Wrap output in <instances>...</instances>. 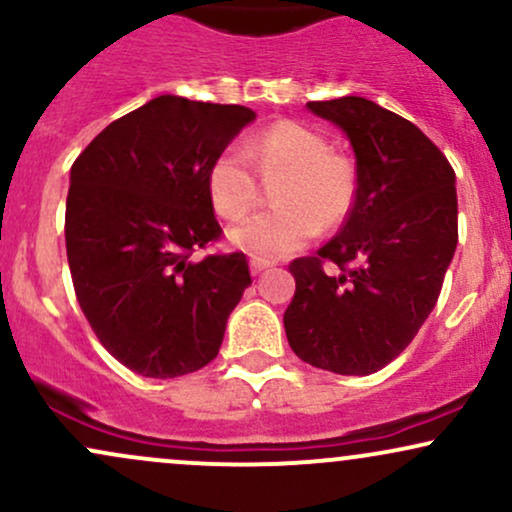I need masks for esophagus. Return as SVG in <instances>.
Segmentation results:
<instances>
[{
    "label": "esophagus",
    "mask_w": 512,
    "mask_h": 512,
    "mask_svg": "<svg viewBox=\"0 0 512 512\" xmlns=\"http://www.w3.org/2000/svg\"><path fill=\"white\" fill-rule=\"evenodd\" d=\"M269 267H274V262L264 260V257H252V260H250V272L252 274H262L264 269H269Z\"/></svg>",
    "instance_id": "1"
}]
</instances>
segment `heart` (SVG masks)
<instances>
[{
	"instance_id": "1",
	"label": "heart",
	"mask_w": 512,
	"mask_h": 512,
	"mask_svg": "<svg viewBox=\"0 0 512 512\" xmlns=\"http://www.w3.org/2000/svg\"><path fill=\"white\" fill-rule=\"evenodd\" d=\"M263 177L282 173L275 183L279 208L240 220L228 231L238 250L257 257H286L308 245L322 223L339 226L354 211L358 175L351 158L330 149L325 134L303 122L281 120L252 134L243 149H223L207 170V195L223 219H239Z\"/></svg>"
}]
</instances>
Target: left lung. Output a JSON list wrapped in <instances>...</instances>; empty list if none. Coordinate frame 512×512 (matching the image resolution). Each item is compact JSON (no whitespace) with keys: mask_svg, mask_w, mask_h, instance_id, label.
<instances>
[{"mask_svg":"<svg viewBox=\"0 0 512 512\" xmlns=\"http://www.w3.org/2000/svg\"><path fill=\"white\" fill-rule=\"evenodd\" d=\"M308 110L349 137L358 195L342 231L289 264L286 339L310 366L368 375L402 354L436 308L457 248L455 170L414 122L368 98Z\"/></svg>","mask_w":512,"mask_h":512,"instance_id":"obj_1","label":"left lung"}]
</instances>
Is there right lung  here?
I'll list each match as a JSON object with an SVG mask.
<instances>
[{"label": "right lung", "instance_id": "obj_1", "mask_svg": "<svg viewBox=\"0 0 512 512\" xmlns=\"http://www.w3.org/2000/svg\"><path fill=\"white\" fill-rule=\"evenodd\" d=\"M255 113L158 96L108 127L69 175L64 238L76 301L98 342L144 378L214 361L252 284L243 252L207 255L221 226L207 170Z\"/></svg>", "mask_w": 512, "mask_h": 512}]
</instances>
